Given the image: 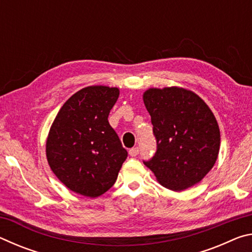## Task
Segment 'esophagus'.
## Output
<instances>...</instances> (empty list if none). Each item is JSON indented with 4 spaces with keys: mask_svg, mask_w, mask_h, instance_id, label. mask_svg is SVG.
I'll return each mask as SVG.
<instances>
[{
    "mask_svg": "<svg viewBox=\"0 0 252 252\" xmlns=\"http://www.w3.org/2000/svg\"><path fill=\"white\" fill-rule=\"evenodd\" d=\"M129 155L131 157H136L139 155V148H132L129 150Z\"/></svg>",
    "mask_w": 252,
    "mask_h": 252,
    "instance_id": "1",
    "label": "esophagus"
}]
</instances>
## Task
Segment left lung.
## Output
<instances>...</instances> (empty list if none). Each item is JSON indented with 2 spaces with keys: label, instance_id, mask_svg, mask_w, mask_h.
<instances>
[{
  "label": "left lung",
  "instance_id": "left-lung-1",
  "mask_svg": "<svg viewBox=\"0 0 252 252\" xmlns=\"http://www.w3.org/2000/svg\"><path fill=\"white\" fill-rule=\"evenodd\" d=\"M143 102L157 140L155 156L143 163L170 190L181 191L201 181L220 149L218 122L206 102L178 87L149 89Z\"/></svg>",
  "mask_w": 252,
  "mask_h": 252
}]
</instances>
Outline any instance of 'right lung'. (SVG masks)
Instances as JSON below:
<instances>
[{
	"mask_svg": "<svg viewBox=\"0 0 252 252\" xmlns=\"http://www.w3.org/2000/svg\"><path fill=\"white\" fill-rule=\"evenodd\" d=\"M118 88L92 85L74 93L61 109L46 140V159L66 188L95 198L116 182L127 152L108 121Z\"/></svg>",
	"mask_w": 252,
	"mask_h": 252,
	"instance_id": "add662e5",
	"label": "right lung"
}]
</instances>
